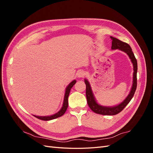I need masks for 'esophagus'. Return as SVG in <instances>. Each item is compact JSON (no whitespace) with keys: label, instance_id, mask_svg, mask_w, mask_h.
Returning <instances> with one entry per match:
<instances>
[{"label":"esophagus","instance_id":"obj_1","mask_svg":"<svg viewBox=\"0 0 153 153\" xmlns=\"http://www.w3.org/2000/svg\"><path fill=\"white\" fill-rule=\"evenodd\" d=\"M76 75L78 77H79V78H83L85 75V73L84 71H83V70H79L77 72Z\"/></svg>","mask_w":153,"mask_h":153}]
</instances>
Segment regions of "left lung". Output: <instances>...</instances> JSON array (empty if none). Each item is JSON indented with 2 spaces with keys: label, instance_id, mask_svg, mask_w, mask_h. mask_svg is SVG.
I'll use <instances>...</instances> for the list:
<instances>
[{
  "label": "left lung",
  "instance_id": "8db88e82",
  "mask_svg": "<svg viewBox=\"0 0 153 153\" xmlns=\"http://www.w3.org/2000/svg\"><path fill=\"white\" fill-rule=\"evenodd\" d=\"M111 39H112V49L115 50L119 49L120 50H122L123 52H126L129 57L130 58L131 61L133 63V85L131 87V90L129 92V95L128 96L127 98L124 100V101L119 104V105L116 106H113V107H106V106H103L98 105L96 103L94 97L92 94V92L91 91V88L90 86V84L89 82H88L86 79L84 80V82L86 85V98L87 101V104L89 105V108L93 111L94 112L105 115H114L119 114L121 112V111L125 108L129 103L131 101L132 98L135 94V91L137 89V59L134 55V53L132 52L131 48L130 47L128 43L123 42L122 41L119 40L117 38H114V37H110Z\"/></svg>",
  "mask_w": 153,
  "mask_h": 153
}]
</instances>
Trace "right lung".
I'll list each match as a JSON object with an SVG mask.
<instances>
[{
    "label": "right lung",
    "instance_id": "1",
    "mask_svg": "<svg viewBox=\"0 0 153 153\" xmlns=\"http://www.w3.org/2000/svg\"><path fill=\"white\" fill-rule=\"evenodd\" d=\"M76 83V80H73V82H71L70 84L68 85V86L67 87L66 89V92H65V95H64V103H63V105L62 106V108L57 113H56L54 115H50V116H36V115H34V117H36V118H38L39 119L43 120V121H50V120H52L54 119H56L57 117H61L62 115L64 114V113L66 112V111L68 108V96L69 94V92H70L71 89L72 88V87Z\"/></svg>",
    "mask_w": 153,
    "mask_h": 153
}]
</instances>
